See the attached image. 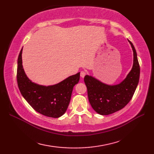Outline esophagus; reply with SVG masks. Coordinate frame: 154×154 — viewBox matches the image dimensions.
<instances>
[{"label": "esophagus", "instance_id": "obj_1", "mask_svg": "<svg viewBox=\"0 0 154 154\" xmlns=\"http://www.w3.org/2000/svg\"><path fill=\"white\" fill-rule=\"evenodd\" d=\"M86 75V72L85 71H81L80 72V76L82 78H84V76Z\"/></svg>", "mask_w": 154, "mask_h": 154}]
</instances>
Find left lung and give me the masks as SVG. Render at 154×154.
Segmentation results:
<instances>
[{
	"mask_svg": "<svg viewBox=\"0 0 154 154\" xmlns=\"http://www.w3.org/2000/svg\"><path fill=\"white\" fill-rule=\"evenodd\" d=\"M128 41L133 51V66L122 82L116 85H109L92 76L86 75L84 78L88 101L92 109L100 115H109L122 109L131 100L136 90L140 67L136 51L131 42Z\"/></svg>",
	"mask_w": 154,
	"mask_h": 154,
	"instance_id": "obj_1",
	"label": "left lung"
}]
</instances>
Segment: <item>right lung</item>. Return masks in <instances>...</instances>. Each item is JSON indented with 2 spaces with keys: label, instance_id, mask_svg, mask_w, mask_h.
<instances>
[{
  "label": "right lung",
  "instance_id": "1",
  "mask_svg": "<svg viewBox=\"0 0 154 154\" xmlns=\"http://www.w3.org/2000/svg\"><path fill=\"white\" fill-rule=\"evenodd\" d=\"M22 49L17 61V83L21 94L36 112L57 118L66 112L71 100L73 87L80 80V72L70 76L52 85H42L27 76L22 66Z\"/></svg>",
  "mask_w": 154,
  "mask_h": 154
}]
</instances>
